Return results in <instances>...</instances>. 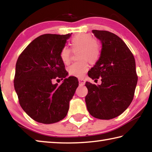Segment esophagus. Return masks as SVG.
<instances>
[{
    "label": "esophagus",
    "instance_id": "esophagus-1",
    "mask_svg": "<svg viewBox=\"0 0 152 152\" xmlns=\"http://www.w3.org/2000/svg\"><path fill=\"white\" fill-rule=\"evenodd\" d=\"M78 82H79L80 85H84V84H85V80H84L83 78H79Z\"/></svg>",
    "mask_w": 152,
    "mask_h": 152
}]
</instances>
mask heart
<instances>
[{
    "mask_svg": "<svg viewBox=\"0 0 152 152\" xmlns=\"http://www.w3.org/2000/svg\"><path fill=\"white\" fill-rule=\"evenodd\" d=\"M71 46L74 48H80L78 58L81 60L73 63L68 68V72L72 76L80 77L88 68L86 59L92 64L96 62L101 55V49L96 39L91 34L80 33L71 39ZM71 52L67 47L61 49L60 53L61 60L64 64L70 63Z\"/></svg>",
    "mask_w": 152,
    "mask_h": 152,
    "instance_id": "1",
    "label": "heart"
}]
</instances>
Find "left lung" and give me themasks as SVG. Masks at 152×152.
I'll return each mask as SVG.
<instances>
[{"label": "left lung", "mask_w": 152, "mask_h": 152, "mask_svg": "<svg viewBox=\"0 0 152 152\" xmlns=\"http://www.w3.org/2000/svg\"><path fill=\"white\" fill-rule=\"evenodd\" d=\"M92 32L101 42L102 49L88 75L92 79L101 78V84L86 82L87 109L97 119H111L122 114L133 101L137 83L135 58L117 35L107 31Z\"/></svg>", "instance_id": "left-lung-1"}]
</instances>
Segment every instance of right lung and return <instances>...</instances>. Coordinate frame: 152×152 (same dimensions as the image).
Here are the masks:
<instances>
[{"mask_svg":"<svg viewBox=\"0 0 152 152\" xmlns=\"http://www.w3.org/2000/svg\"><path fill=\"white\" fill-rule=\"evenodd\" d=\"M71 34H44L32 41L19 56L14 86L20 107L35 121L51 124L62 120L78 86L68 76L60 53ZM56 78H64L60 86Z\"/></svg>","mask_w":152,"mask_h":152,"instance_id":"obj_1","label":"right lung"}]
</instances>
